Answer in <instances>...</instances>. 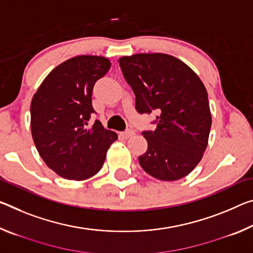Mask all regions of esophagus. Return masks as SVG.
<instances>
[{
	"mask_svg": "<svg viewBox=\"0 0 253 253\" xmlns=\"http://www.w3.org/2000/svg\"><path fill=\"white\" fill-rule=\"evenodd\" d=\"M120 135H122L124 138H129V137H133V136L135 135V131L131 130V129H128L126 131H123V133H120Z\"/></svg>",
	"mask_w": 253,
	"mask_h": 253,
	"instance_id": "esophagus-1",
	"label": "esophagus"
}]
</instances>
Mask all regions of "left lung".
I'll list each match as a JSON object with an SVG mask.
<instances>
[{"mask_svg":"<svg viewBox=\"0 0 253 253\" xmlns=\"http://www.w3.org/2000/svg\"><path fill=\"white\" fill-rule=\"evenodd\" d=\"M120 69L136 97L139 114L156 111L154 131H143L147 151L143 170L162 181L186 177L208 145L211 114L199 76L174 56L152 53L123 56Z\"/></svg>","mask_w":253,"mask_h":253,"instance_id":"left-lung-1","label":"left lung"}]
</instances>
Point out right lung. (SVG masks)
Listing matches in <instances>:
<instances>
[{
	"label": "right lung",
	"instance_id": "right-lung-1",
	"mask_svg": "<svg viewBox=\"0 0 253 253\" xmlns=\"http://www.w3.org/2000/svg\"><path fill=\"white\" fill-rule=\"evenodd\" d=\"M110 66L103 56H75L56 66L31 100L35 145L46 166L64 179L81 181L93 177L117 141L118 135L99 120L87 127L94 112L93 85Z\"/></svg>",
	"mask_w": 253,
	"mask_h": 253
}]
</instances>
